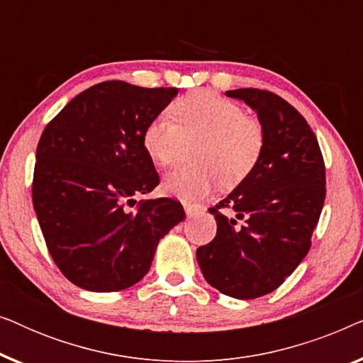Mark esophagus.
<instances>
[{
    "label": "esophagus",
    "mask_w": 363,
    "mask_h": 363,
    "mask_svg": "<svg viewBox=\"0 0 363 363\" xmlns=\"http://www.w3.org/2000/svg\"><path fill=\"white\" fill-rule=\"evenodd\" d=\"M183 208H185V213H186L188 218H191L193 215H195V211L198 210L196 205H185Z\"/></svg>",
    "instance_id": "obj_1"
}]
</instances>
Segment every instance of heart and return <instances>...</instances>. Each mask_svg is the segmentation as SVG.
Here are the masks:
<instances>
[{
  "mask_svg": "<svg viewBox=\"0 0 363 363\" xmlns=\"http://www.w3.org/2000/svg\"><path fill=\"white\" fill-rule=\"evenodd\" d=\"M170 117L162 113L148 122L142 135L147 155L158 167H170L182 155L183 145L193 147L191 165L170 173L163 191L183 201L205 198L220 183L231 190L255 172L264 150L262 123L246 117L238 104L206 91L177 99Z\"/></svg>",
  "mask_w": 363,
  "mask_h": 363,
  "instance_id": "heart-1",
  "label": "heart"
}]
</instances>
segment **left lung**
I'll return each instance as SVG.
<instances>
[{
    "label": "left lung",
    "mask_w": 363,
    "mask_h": 363,
    "mask_svg": "<svg viewBox=\"0 0 363 363\" xmlns=\"http://www.w3.org/2000/svg\"><path fill=\"white\" fill-rule=\"evenodd\" d=\"M226 96L257 113L266 143L255 172L210 208L216 236L198 247L196 259L221 294L256 299L277 289L309 252L325 200V167L314 132L289 102L261 89ZM223 207L233 216H223Z\"/></svg>",
    "instance_id": "1"
}]
</instances>
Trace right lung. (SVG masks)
Masks as SVG:
<instances>
[{"mask_svg":"<svg viewBox=\"0 0 363 363\" xmlns=\"http://www.w3.org/2000/svg\"><path fill=\"white\" fill-rule=\"evenodd\" d=\"M177 94V87L101 82L44 128L33 205L48 250L72 284L94 292L137 284L158 241L185 220L172 198L135 200L160 182L142 145L143 130Z\"/></svg>","mask_w":363,"mask_h":363,"instance_id":"obj_1","label":"right lung"}]
</instances>
